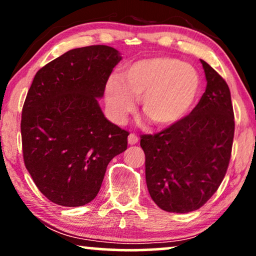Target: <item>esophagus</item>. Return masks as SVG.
Returning <instances> with one entry per match:
<instances>
[{
    "label": "esophagus",
    "instance_id": "1",
    "mask_svg": "<svg viewBox=\"0 0 256 256\" xmlns=\"http://www.w3.org/2000/svg\"><path fill=\"white\" fill-rule=\"evenodd\" d=\"M138 138L135 134H130V135L128 136V143L130 146L136 144V143H138Z\"/></svg>",
    "mask_w": 256,
    "mask_h": 256
}]
</instances>
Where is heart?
<instances>
[{
	"mask_svg": "<svg viewBox=\"0 0 256 256\" xmlns=\"http://www.w3.org/2000/svg\"><path fill=\"white\" fill-rule=\"evenodd\" d=\"M202 90L194 66L169 56L142 58L124 68L121 79L112 76L104 85L110 118L122 124L141 98L143 114L157 127L169 128L194 108Z\"/></svg>",
	"mask_w": 256,
	"mask_h": 256,
	"instance_id": "b5f03b06",
	"label": "heart"
}]
</instances>
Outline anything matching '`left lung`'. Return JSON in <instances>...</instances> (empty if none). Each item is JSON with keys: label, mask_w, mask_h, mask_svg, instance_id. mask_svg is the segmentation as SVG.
<instances>
[{"label": "left lung", "mask_w": 256, "mask_h": 256, "mask_svg": "<svg viewBox=\"0 0 256 256\" xmlns=\"http://www.w3.org/2000/svg\"><path fill=\"white\" fill-rule=\"evenodd\" d=\"M205 93L188 116L155 135H142L150 197L166 212L202 208L218 190L228 168L234 113L225 80L200 60Z\"/></svg>", "instance_id": "8db88e82"}]
</instances>
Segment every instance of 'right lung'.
I'll list each match as a JSON object with an SVG mask.
<instances>
[{"instance_id": "add662e5", "label": "right lung", "mask_w": 256, "mask_h": 256, "mask_svg": "<svg viewBox=\"0 0 256 256\" xmlns=\"http://www.w3.org/2000/svg\"><path fill=\"white\" fill-rule=\"evenodd\" d=\"M122 57L107 45L73 48L34 76L22 110L24 163L42 194L76 208L96 197L108 163L127 149L128 132L98 99Z\"/></svg>"}]
</instances>
